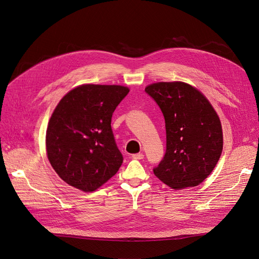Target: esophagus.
Here are the masks:
<instances>
[{
    "instance_id": "34e87169",
    "label": "esophagus",
    "mask_w": 259,
    "mask_h": 259,
    "mask_svg": "<svg viewBox=\"0 0 259 259\" xmlns=\"http://www.w3.org/2000/svg\"><path fill=\"white\" fill-rule=\"evenodd\" d=\"M132 158L134 159H143L144 158V154L143 153H135L132 155Z\"/></svg>"
}]
</instances>
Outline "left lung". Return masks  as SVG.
Returning a JSON list of instances; mask_svg holds the SVG:
<instances>
[{
	"label": "left lung",
	"instance_id": "obj_1",
	"mask_svg": "<svg viewBox=\"0 0 259 259\" xmlns=\"http://www.w3.org/2000/svg\"><path fill=\"white\" fill-rule=\"evenodd\" d=\"M160 108L166 124V153L153 168L172 189L195 187L215 168L223 151V130L209 101L183 81L155 83L145 89Z\"/></svg>",
	"mask_w": 259,
	"mask_h": 259
}]
</instances>
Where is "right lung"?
I'll return each instance as SVG.
<instances>
[{"label":"right lung","mask_w":259,"mask_h":259,"mask_svg":"<svg viewBox=\"0 0 259 259\" xmlns=\"http://www.w3.org/2000/svg\"><path fill=\"white\" fill-rule=\"evenodd\" d=\"M129 89L116 85H81L68 92L50 117L47 156L60 178L85 192L94 191L116 174L122 154L111 117Z\"/></svg>","instance_id":"right-lung-1"}]
</instances>
